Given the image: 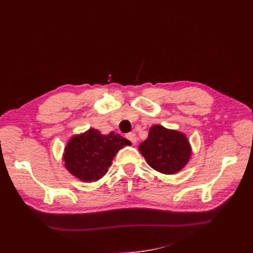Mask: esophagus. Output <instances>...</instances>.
Returning a JSON list of instances; mask_svg holds the SVG:
<instances>
[{
  "label": "esophagus",
  "mask_w": 253,
  "mask_h": 253,
  "mask_svg": "<svg viewBox=\"0 0 253 253\" xmlns=\"http://www.w3.org/2000/svg\"><path fill=\"white\" fill-rule=\"evenodd\" d=\"M126 138H127L128 140H129L132 144H136V143H137V141H138V138H137V136H136V133H135V132H129V133H127V135H126Z\"/></svg>",
  "instance_id": "34e87169"
}]
</instances>
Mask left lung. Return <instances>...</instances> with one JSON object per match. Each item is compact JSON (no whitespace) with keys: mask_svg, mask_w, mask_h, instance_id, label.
<instances>
[{"mask_svg":"<svg viewBox=\"0 0 253 253\" xmlns=\"http://www.w3.org/2000/svg\"><path fill=\"white\" fill-rule=\"evenodd\" d=\"M139 151L148 164L163 174H174L187 164L191 149L182 133L154 125L149 137L139 146Z\"/></svg>","mask_w":253,"mask_h":253,"instance_id":"left-lung-1","label":"left lung"}]
</instances>
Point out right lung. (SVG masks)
I'll use <instances>...</instances> for the list:
<instances>
[{
	"label": "right lung",
	"instance_id": "1",
	"mask_svg": "<svg viewBox=\"0 0 253 253\" xmlns=\"http://www.w3.org/2000/svg\"><path fill=\"white\" fill-rule=\"evenodd\" d=\"M129 144V140L118 133L102 135L99 130L89 129L67 143L65 166L80 180L95 181L106 174L118 150Z\"/></svg>",
	"mask_w": 253,
	"mask_h": 253
}]
</instances>
